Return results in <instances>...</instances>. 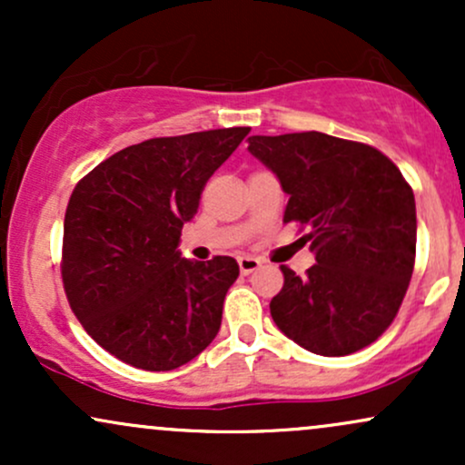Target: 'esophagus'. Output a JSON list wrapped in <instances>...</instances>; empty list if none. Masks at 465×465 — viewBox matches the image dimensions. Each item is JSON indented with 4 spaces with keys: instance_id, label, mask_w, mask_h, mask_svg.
I'll return each instance as SVG.
<instances>
[{
    "instance_id": "obj_1",
    "label": "esophagus",
    "mask_w": 465,
    "mask_h": 465,
    "mask_svg": "<svg viewBox=\"0 0 465 465\" xmlns=\"http://www.w3.org/2000/svg\"><path fill=\"white\" fill-rule=\"evenodd\" d=\"M260 264H262V262H260L258 258H253V255H242V258H238L240 273H242V275H249V273H253V271L258 269Z\"/></svg>"
}]
</instances>
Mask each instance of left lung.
I'll return each instance as SVG.
<instances>
[{"label":"left lung","mask_w":465,"mask_h":465,"mask_svg":"<svg viewBox=\"0 0 465 465\" xmlns=\"http://www.w3.org/2000/svg\"><path fill=\"white\" fill-rule=\"evenodd\" d=\"M288 194L284 223L311 227L317 264L284 286L271 317L288 339L322 356H348L391 325L413 275L415 199L391 159L325 133L251 135Z\"/></svg>","instance_id":"1"}]
</instances>
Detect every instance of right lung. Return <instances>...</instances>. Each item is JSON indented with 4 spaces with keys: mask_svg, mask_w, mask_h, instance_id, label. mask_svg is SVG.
Segmentation results:
<instances>
[{
    "mask_svg": "<svg viewBox=\"0 0 465 465\" xmlns=\"http://www.w3.org/2000/svg\"><path fill=\"white\" fill-rule=\"evenodd\" d=\"M249 131L154 137L111 154L74 188L63 284L78 322L115 359L170 371L214 341L238 262L181 258V229Z\"/></svg>",
    "mask_w": 465,
    "mask_h": 465,
    "instance_id": "obj_1",
    "label": "right lung"
}]
</instances>
